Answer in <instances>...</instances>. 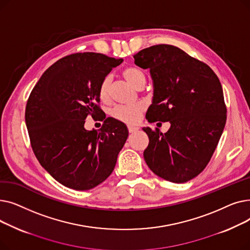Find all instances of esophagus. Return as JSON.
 Masks as SVG:
<instances>
[{"label":"esophagus","instance_id":"34e87169","mask_svg":"<svg viewBox=\"0 0 250 250\" xmlns=\"http://www.w3.org/2000/svg\"><path fill=\"white\" fill-rule=\"evenodd\" d=\"M128 132L130 133V134H133V133H136L137 130L139 129V127L138 126H134V125H128Z\"/></svg>","mask_w":250,"mask_h":250}]
</instances>
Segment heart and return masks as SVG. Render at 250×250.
<instances>
[{
    "label": "heart",
    "mask_w": 250,
    "mask_h": 250,
    "mask_svg": "<svg viewBox=\"0 0 250 250\" xmlns=\"http://www.w3.org/2000/svg\"><path fill=\"white\" fill-rule=\"evenodd\" d=\"M123 76L125 80L136 88H142L146 83V75L142 70L136 67H126L123 70ZM111 78L105 77L99 86V97L102 101L109 99V88ZM145 104L139 102L132 105H120L111 110V116L116 121H120L126 125L137 124L145 111Z\"/></svg>",
    "instance_id": "obj_1"
}]
</instances>
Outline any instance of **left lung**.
Here are the masks:
<instances>
[{
    "label": "left lung",
    "mask_w": 250,
    "mask_h": 250,
    "mask_svg": "<svg viewBox=\"0 0 250 250\" xmlns=\"http://www.w3.org/2000/svg\"><path fill=\"white\" fill-rule=\"evenodd\" d=\"M134 59L138 67L150 70L153 80L146 118L149 123H170L164 134L158 128H143L149 137L144 158L159 177L187 182L206 168L225 127L222 85L208 64L173 45H153Z\"/></svg>",
    "instance_id": "obj_1"
}]
</instances>
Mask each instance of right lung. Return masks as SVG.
<instances>
[{"instance_id":"obj_1","label":"right lung","mask_w":250,"mask_h":250,"mask_svg":"<svg viewBox=\"0 0 250 250\" xmlns=\"http://www.w3.org/2000/svg\"><path fill=\"white\" fill-rule=\"evenodd\" d=\"M123 59L96 52L64 57L42 74L25 110L32 150L46 171L62 186L88 190L113 171L128 136L112 117L100 129L87 130L88 115H102L99 86ZM105 118V117H104Z\"/></svg>"}]
</instances>
